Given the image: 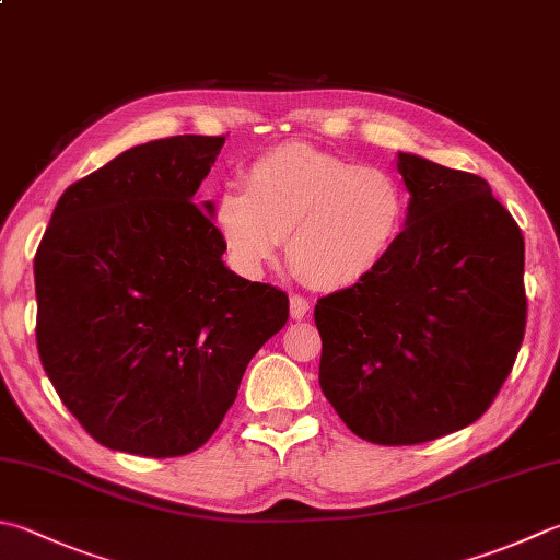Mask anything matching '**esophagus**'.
I'll list each match as a JSON object with an SVG mask.
<instances>
[{
	"mask_svg": "<svg viewBox=\"0 0 560 560\" xmlns=\"http://www.w3.org/2000/svg\"><path fill=\"white\" fill-rule=\"evenodd\" d=\"M310 300L307 298H302V294H292L290 298V316L292 319H304V316H307V312H310Z\"/></svg>",
	"mask_w": 560,
	"mask_h": 560,
	"instance_id": "1",
	"label": "esophagus"
}]
</instances>
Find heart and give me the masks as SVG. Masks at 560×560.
Here are the masks:
<instances>
[{
	"mask_svg": "<svg viewBox=\"0 0 560 560\" xmlns=\"http://www.w3.org/2000/svg\"><path fill=\"white\" fill-rule=\"evenodd\" d=\"M246 189L214 197L212 224L234 266L256 272L280 241L290 268L314 288H351L393 258L409 219L402 177L380 165L282 145L256 158Z\"/></svg>",
	"mask_w": 560,
	"mask_h": 560,
	"instance_id": "heart-1",
	"label": "heart"
}]
</instances>
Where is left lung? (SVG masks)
Segmentation results:
<instances>
[{
  "label": "left lung",
  "mask_w": 560,
  "mask_h": 560,
  "mask_svg": "<svg viewBox=\"0 0 560 560\" xmlns=\"http://www.w3.org/2000/svg\"><path fill=\"white\" fill-rule=\"evenodd\" d=\"M409 219L383 268L316 300L319 385L371 444L453 434L494 402L526 329L524 236L480 175L399 153Z\"/></svg>",
  "instance_id": "1"
}]
</instances>
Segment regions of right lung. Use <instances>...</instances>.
<instances>
[{
  "instance_id": "right-lung-1",
  "label": "right lung",
  "mask_w": 560,
  "mask_h": 560,
  "mask_svg": "<svg viewBox=\"0 0 560 560\" xmlns=\"http://www.w3.org/2000/svg\"><path fill=\"white\" fill-rule=\"evenodd\" d=\"M226 136H171L72 183L34 258L36 343L62 405L102 446L187 456L234 405L290 316L280 288L231 272L192 199Z\"/></svg>"
}]
</instances>
